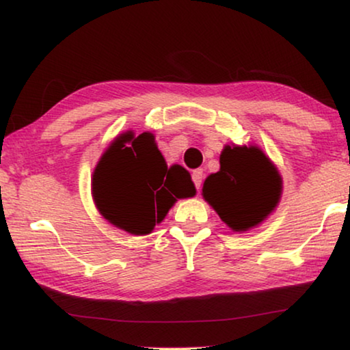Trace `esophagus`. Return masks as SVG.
I'll list each match as a JSON object with an SVG mask.
<instances>
[{"label":"esophagus","instance_id":"34e87169","mask_svg":"<svg viewBox=\"0 0 350 350\" xmlns=\"http://www.w3.org/2000/svg\"><path fill=\"white\" fill-rule=\"evenodd\" d=\"M202 178H204V174L202 170H194L193 172V183L196 186V189H200V185H202Z\"/></svg>","mask_w":350,"mask_h":350}]
</instances>
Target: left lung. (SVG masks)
I'll return each instance as SVG.
<instances>
[{"label": "left lung", "instance_id": "obj_1", "mask_svg": "<svg viewBox=\"0 0 350 350\" xmlns=\"http://www.w3.org/2000/svg\"><path fill=\"white\" fill-rule=\"evenodd\" d=\"M219 165V172L205 180V200L234 231L256 226L279 202V172L256 146H226Z\"/></svg>", "mask_w": 350, "mask_h": 350}]
</instances>
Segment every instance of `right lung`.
<instances>
[{"label":"right lung","mask_w":350,"mask_h":350,"mask_svg":"<svg viewBox=\"0 0 350 350\" xmlns=\"http://www.w3.org/2000/svg\"><path fill=\"white\" fill-rule=\"evenodd\" d=\"M100 213L124 231L143 236L161 223L176 199L196 189L183 167H167L152 133L127 132L114 140L94 172Z\"/></svg>","instance_id":"1"}]
</instances>
